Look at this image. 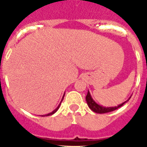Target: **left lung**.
<instances>
[{
	"mask_svg": "<svg viewBox=\"0 0 147 147\" xmlns=\"http://www.w3.org/2000/svg\"><path fill=\"white\" fill-rule=\"evenodd\" d=\"M130 98L131 97H129V98H128L127 101H125V102H123V103L120 104V105H119L118 106H116V107H104V106H102V105H98V104H97L96 102H95L94 100L93 99V98L91 97V95H90V93L89 90H88V94H87V96H86V102H87V104H88V107H89V108L91 110H93V112L96 113L102 114V113H106L112 112V111H114V110H117V109H119V107H121V106H123L124 104L127 103V102L129 101V98Z\"/></svg>",
	"mask_w": 147,
	"mask_h": 147,
	"instance_id": "1",
	"label": "left lung"
}]
</instances>
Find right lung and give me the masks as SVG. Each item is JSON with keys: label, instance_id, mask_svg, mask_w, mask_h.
<instances>
[{"label": "right lung", "instance_id": "obj_1", "mask_svg": "<svg viewBox=\"0 0 147 147\" xmlns=\"http://www.w3.org/2000/svg\"><path fill=\"white\" fill-rule=\"evenodd\" d=\"M64 96H65V93H64V95H63V96H62V100H61L60 103H59V105H58V107H57V108H56L55 110H53L52 112H51V113H50L45 114V115H41V116H49V115H53V114H54V113H55L57 112V110H58V109L59 108V107H60V105H61V103H62V100H63V98H64Z\"/></svg>", "mask_w": 147, "mask_h": 147}]
</instances>
